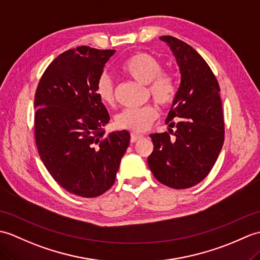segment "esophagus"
Here are the masks:
<instances>
[{
	"instance_id": "34e87169",
	"label": "esophagus",
	"mask_w": 260,
	"mask_h": 260,
	"mask_svg": "<svg viewBox=\"0 0 260 260\" xmlns=\"http://www.w3.org/2000/svg\"><path fill=\"white\" fill-rule=\"evenodd\" d=\"M142 139H143V136H142V135H139V134H132V135H131V142H132V143H135V142L140 141V140H142Z\"/></svg>"
}]
</instances>
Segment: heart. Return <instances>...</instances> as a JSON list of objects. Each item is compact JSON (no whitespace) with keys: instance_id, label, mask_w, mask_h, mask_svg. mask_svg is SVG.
<instances>
[{"instance_id":"b5f03b06","label":"heart","mask_w":260,"mask_h":260,"mask_svg":"<svg viewBox=\"0 0 260 260\" xmlns=\"http://www.w3.org/2000/svg\"><path fill=\"white\" fill-rule=\"evenodd\" d=\"M121 70L132 79L148 86V92L158 105L169 107L175 101L176 84L174 77L162 71L159 60L150 53L137 52L121 66ZM96 92L102 102L112 104L114 102V82L110 77L103 74L96 84ZM158 117L155 106L147 105L142 108H128L116 115L115 125L119 129L133 133H143L150 128L154 120Z\"/></svg>"}]
</instances>
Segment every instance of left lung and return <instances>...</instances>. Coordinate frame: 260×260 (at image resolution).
Instances as JSON below:
<instances>
[{
  "label": "left lung",
  "mask_w": 260,
  "mask_h": 260,
  "mask_svg": "<svg viewBox=\"0 0 260 260\" xmlns=\"http://www.w3.org/2000/svg\"><path fill=\"white\" fill-rule=\"evenodd\" d=\"M172 51L181 82L165 124L168 132L151 134L154 150L147 158L156 180L173 189H187L211 171L221 151L224 123L217 79L200 54L174 37H159Z\"/></svg>",
  "instance_id": "1"
}]
</instances>
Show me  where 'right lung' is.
Returning <instances> with one entry per match:
<instances>
[{
	"mask_svg": "<svg viewBox=\"0 0 260 260\" xmlns=\"http://www.w3.org/2000/svg\"><path fill=\"white\" fill-rule=\"evenodd\" d=\"M114 53L85 46L70 49L48 66L36 91L39 155L60 186L82 198L112 187L129 145L127 131L105 134L109 114L96 92Z\"/></svg>",
	"mask_w": 260,
	"mask_h": 260,
	"instance_id": "1",
	"label": "right lung"
}]
</instances>
